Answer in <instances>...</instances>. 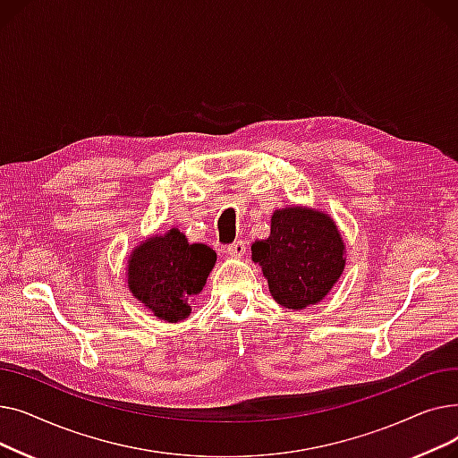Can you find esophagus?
I'll return each instance as SVG.
<instances>
[{"label": "esophagus", "mask_w": 458, "mask_h": 458, "mask_svg": "<svg viewBox=\"0 0 458 458\" xmlns=\"http://www.w3.org/2000/svg\"><path fill=\"white\" fill-rule=\"evenodd\" d=\"M226 252L232 256V258H243L245 252H247V245L243 242H235L232 245H228Z\"/></svg>", "instance_id": "esophagus-1"}]
</instances>
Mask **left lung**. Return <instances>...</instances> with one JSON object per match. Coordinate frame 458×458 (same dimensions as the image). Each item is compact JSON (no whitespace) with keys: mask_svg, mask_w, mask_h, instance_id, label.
Listing matches in <instances>:
<instances>
[{"mask_svg":"<svg viewBox=\"0 0 458 458\" xmlns=\"http://www.w3.org/2000/svg\"><path fill=\"white\" fill-rule=\"evenodd\" d=\"M250 250L273 299L290 310L321 302L345 269L338 226L327 213L302 206L276 209L269 237L254 242Z\"/></svg>","mask_w":458,"mask_h":458,"instance_id":"obj_1","label":"left lung"}]
</instances>
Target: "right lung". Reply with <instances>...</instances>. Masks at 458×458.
Returning a JSON list of instances; mask_svg holds the SVG:
<instances>
[{
  "mask_svg": "<svg viewBox=\"0 0 458 458\" xmlns=\"http://www.w3.org/2000/svg\"><path fill=\"white\" fill-rule=\"evenodd\" d=\"M216 254L202 243H189L178 230L148 237L128 259V287L154 316L176 323L191 314L189 302L202 292Z\"/></svg>",
  "mask_w": 458,
  "mask_h": 458,
  "instance_id": "add662e5",
  "label": "right lung"
}]
</instances>
